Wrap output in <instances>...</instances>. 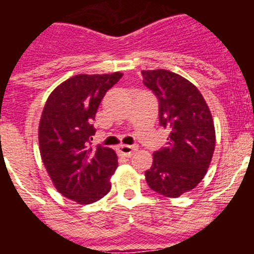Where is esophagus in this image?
I'll return each mask as SVG.
<instances>
[{
  "label": "esophagus",
  "instance_id": "esophagus-1",
  "mask_svg": "<svg viewBox=\"0 0 254 254\" xmlns=\"http://www.w3.org/2000/svg\"><path fill=\"white\" fill-rule=\"evenodd\" d=\"M136 150H137V146H132V145H120L118 147V151L122 156H131Z\"/></svg>",
  "mask_w": 254,
  "mask_h": 254
}]
</instances>
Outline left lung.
I'll return each instance as SVG.
<instances>
[{
    "label": "left lung",
    "mask_w": 254,
    "mask_h": 254,
    "mask_svg": "<svg viewBox=\"0 0 254 254\" xmlns=\"http://www.w3.org/2000/svg\"><path fill=\"white\" fill-rule=\"evenodd\" d=\"M141 73L159 99L160 126L169 131L168 146L154 152L145 177L152 190L176 198L207 173L216 141L214 121L202 94L187 78L161 68Z\"/></svg>",
    "instance_id": "1"
}]
</instances>
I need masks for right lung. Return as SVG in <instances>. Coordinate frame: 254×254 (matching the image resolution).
I'll return each instance as SVG.
<instances>
[{
	"instance_id": "right-lung-1",
	"label": "right lung",
	"mask_w": 254,
	"mask_h": 254,
	"mask_svg": "<svg viewBox=\"0 0 254 254\" xmlns=\"http://www.w3.org/2000/svg\"><path fill=\"white\" fill-rule=\"evenodd\" d=\"M123 73L76 75L58 85L47 99L39 122V149L48 176L61 194L80 205L111 190L118 167L109 147H90L93 120L100 102Z\"/></svg>"
}]
</instances>
